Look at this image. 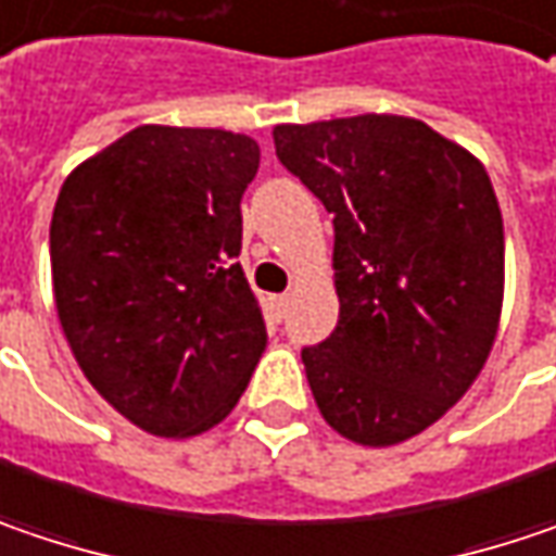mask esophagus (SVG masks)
I'll use <instances>...</instances> for the list:
<instances>
[{
    "mask_svg": "<svg viewBox=\"0 0 556 556\" xmlns=\"http://www.w3.org/2000/svg\"><path fill=\"white\" fill-rule=\"evenodd\" d=\"M267 308H270V314H274L277 320H282L286 311H289V295H270V299H267Z\"/></svg>",
    "mask_w": 556,
    "mask_h": 556,
    "instance_id": "obj_1",
    "label": "esophagus"
}]
</instances>
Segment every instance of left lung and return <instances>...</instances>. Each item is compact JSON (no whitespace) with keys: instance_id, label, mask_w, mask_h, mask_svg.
I'll return each instance as SVG.
<instances>
[{"instance_id":"1","label":"left lung","mask_w":556,"mask_h":556,"mask_svg":"<svg viewBox=\"0 0 556 556\" xmlns=\"http://www.w3.org/2000/svg\"><path fill=\"white\" fill-rule=\"evenodd\" d=\"M279 163L333 213L340 320L302 349L324 421L362 446L421 434L488 362L504 219L469 150L406 115L274 128Z\"/></svg>"}]
</instances>
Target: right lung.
Here are the masks:
<instances>
[{
  "instance_id": "add662e5",
  "label": "right lung",
  "mask_w": 556,
  "mask_h": 556,
  "mask_svg": "<svg viewBox=\"0 0 556 556\" xmlns=\"http://www.w3.org/2000/svg\"><path fill=\"white\" fill-rule=\"evenodd\" d=\"M257 163L248 135L141 125L59 191L50 261L65 340L97 393L156 438L219 425L267 349L236 261Z\"/></svg>"
}]
</instances>
